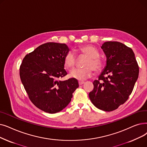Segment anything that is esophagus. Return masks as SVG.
<instances>
[{
	"mask_svg": "<svg viewBox=\"0 0 147 147\" xmlns=\"http://www.w3.org/2000/svg\"><path fill=\"white\" fill-rule=\"evenodd\" d=\"M84 84V81H79V85H83Z\"/></svg>",
	"mask_w": 147,
	"mask_h": 147,
	"instance_id": "esophagus-1",
	"label": "esophagus"
}]
</instances>
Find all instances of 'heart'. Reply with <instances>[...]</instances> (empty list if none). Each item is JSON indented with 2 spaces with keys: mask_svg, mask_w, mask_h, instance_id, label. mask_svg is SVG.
<instances>
[{
  "mask_svg": "<svg viewBox=\"0 0 147 147\" xmlns=\"http://www.w3.org/2000/svg\"><path fill=\"white\" fill-rule=\"evenodd\" d=\"M79 52L88 57L84 63L85 67L74 68L69 72L71 77L79 80H85L93 74L94 69L99 71L104 65L103 61L99 57L98 50L90 45H86L79 48ZM76 56L72 51H69L64 56L63 62L65 66L68 68H73L76 63Z\"/></svg>",
  "mask_w": 147,
  "mask_h": 147,
  "instance_id": "obj_1",
  "label": "heart"
}]
</instances>
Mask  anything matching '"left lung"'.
I'll return each mask as SVG.
<instances>
[{
    "mask_svg": "<svg viewBox=\"0 0 147 147\" xmlns=\"http://www.w3.org/2000/svg\"><path fill=\"white\" fill-rule=\"evenodd\" d=\"M107 61L98 79L89 93L98 109L110 112L128 100L138 78L139 66L131 48L117 41L105 42L101 46Z\"/></svg>",
    "mask_w": 147,
    "mask_h": 147,
    "instance_id": "left-lung-1",
    "label": "left lung"
}]
</instances>
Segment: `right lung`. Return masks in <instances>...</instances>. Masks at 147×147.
I'll return each instance as SVG.
<instances>
[{
  "label": "right lung",
  "instance_id": "obj_1",
  "mask_svg": "<svg viewBox=\"0 0 147 147\" xmlns=\"http://www.w3.org/2000/svg\"><path fill=\"white\" fill-rule=\"evenodd\" d=\"M69 49L65 44L47 42L27 54L20 67V77L30 100L49 113L60 112L69 104L79 87L74 78L62 81L67 74L63 58Z\"/></svg>",
  "mask_w": 147,
  "mask_h": 147
}]
</instances>
